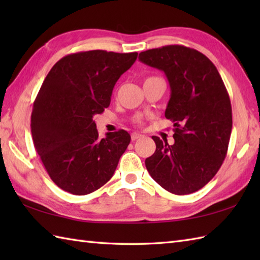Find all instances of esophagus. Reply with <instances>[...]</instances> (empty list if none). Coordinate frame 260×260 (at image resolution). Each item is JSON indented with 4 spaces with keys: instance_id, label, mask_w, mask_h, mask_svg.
I'll return each mask as SVG.
<instances>
[{
    "instance_id": "34e87169",
    "label": "esophagus",
    "mask_w": 260,
    "mask_h": 260,
    "mask_svg": "<svg viewBox=\"0 0 260 260\" xmlns=\"http://www.w3.org/2000/svg\"><path fill=\"white\" fill-rule=\"evenodd\" d=\"M142 136H143L142 134H140V133H136V132H134V133H132V135H131V139H132V141H136V140L141 139Z\"/></svg>"
}]
</instances>
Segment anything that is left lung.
I'll return each mask as SVG.
<instances>
[{
	"mask_svg": "<svg viewBox=\"0 0 260 260\" xmlns=\"http://www.w3.org/2000/svg\"><path fill=\"white\" fill-rule=\"evenodd\" d=\"M140 61L162 70L171 88L165 117L174 123V143L152 136L156 150L145 159L148 173L178 196L200 190L227 155L233 110L215 66L194 49L172 45L140 53Z\"/></svg>",
	"mask_w": 260,
	"mask_h": 260,
	"instance_id": "1",
	"label": "left lung"
}]
</instances>
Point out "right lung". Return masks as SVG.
Instances as JSON below:
<instances>
[{"mask_svg":"<svg viewBox=\"0 0 260 260\" xmlns=\"http://www.w3.org/2000/svg\"><path fill=\"white\" fill-rule=\"evenodd\" d=\"M137 54L71 53L47 75L33 103L31 134L49 176L63 191L89 194L112 179L131 135L119 129L99 139L93 116L109 106L116 81Z\"/></svg>","mask_w":260,"mask_h":260,"instance_id":"add662e5","label":"right lung"}]
</instances>
